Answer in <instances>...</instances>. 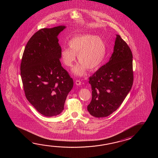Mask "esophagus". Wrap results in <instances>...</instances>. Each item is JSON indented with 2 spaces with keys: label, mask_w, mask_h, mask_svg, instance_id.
I'll use <instances>...</instances> for the list:
<instances>
[{
  "label": "esophagus",
  "mask_w": 158,
  "mask_h": 158,
  "mask_svg": "<svg viewBox=\"0 0 158 158\" xmlns=\"http://www.w3.org/2000/svg\"><path fill=\"white\" fill-rule=\"evenodd\" d=\"M75 84L76 85H78V86H80L82 84V82H81V81L79 80H77L76 81V82H75Z\"/></svg>",
  "instance_id": "esophagus-1"
}]
</instances>
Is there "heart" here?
<instances>
[{
	"label": "heart",
	"instance_id": "obj_1",
	"mask_svg": "<svg viewBox=\"0 0 158 158\" xmlns=\"http://www.w3.org/2000/svg\"><path fill=\"white\" fill-rule=\"evenodd\" d=\"M69 48H64L61 51V58L66 66L73 65L78 55L80 63L73 69L77 76H82L86 69L93 71L99 67L106 55V45L101 37L93 34L72 37L68 43Z\"/></svg>",
	"mask_w": 158,
	"mask_h": 158
}]
</instances>
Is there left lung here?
I'll return each mask as SVG.
<instances>
[{"label":"left lung","instance_id":"obj_1","mask_svg":"<svg viewBox=\"0 0 158 158\" xmlns=\"http://www.w3.org/2000/svg\"><path fill=\"white\" fill-rule=\"evenodd\" d=\"M133 55L130 47L116 34L110 60L89 77L92 99L87 106L96 118L108 116L122 104L133 83Z\"/></svg>","mask_w":158,"mask_h":158}]
</instances>
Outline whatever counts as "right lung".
Wrapping results in <instances>:
<instances>
[{"mask_svg":"<svg viewBox=\"0 0 158 158\" xmlns=\"http://www.w3.org/2000/svg\"><path fill=\"white\" fill-rule=\"evenodd\" d=\"M65 28L59 26L38 30L25 48L21 63V80L27 99L45 116L64 110L73 80L62 67L57 35Z\"/></svg>","mask_w":158,"mask_h":158,"instance_id":"1","label":"right lung"}]
</instances>
